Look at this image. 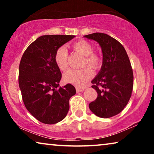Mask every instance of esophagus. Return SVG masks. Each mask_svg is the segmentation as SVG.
I'll return each instance as SVG.
<instances>
[{
    "instance_id": "obj_1",
    "label": "esophagus",
    "mask_w": 154,
    "mask_h": 154,
    "mask_svg": "<svg viewBox=\"0 0 154 154\" xmlns=\"http://www.w3.org/2000/svg\"><path fill=\"white\" fill-rule=\"evenodd\" d=\"M84 90H85V88H79V87H77L76 88V92H83Z\"/></svg>"
}]
</instances>
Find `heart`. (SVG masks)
Masks as SVG:
<instances>
[{"label":"heart","instance_id":"b5f03b06","mask_svg":"<svg viewBox=\"0 0 154 154\" xmlns=\"http://www.w3.org/2000/svg\"><path fill=\"white\" fill-rule=\"evenodd\" d=\"M72 48L75 51L85 56L83 67L88 66L94 71L100 69L102 65V59L100 54L93 52V48L89 42L81 40L73 43ZM54 60L59 69L61 71L66 70L68 68V52L66 48L64 47L59 48L54 53ZM89 67H85L79 70L69 69L64 74V81L78 87H81L92 77V72Z\"/></svg>","mask_w":154,"mask_h":154}]
</instances>
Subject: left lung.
Returning <instances> with one entry per match:
<instances>
[{"label": "left lung", "instance_id": "left-lung-1", "mask_svg": "<svg viewBox=\"0 0 154 154\" xmlns=\"http://www.w3.org/2000/svg\"><path fill=\"white\" fill-rule=\"evenodd\" d=\"M85 37L96 41L102 48L103 64L92 80L97 97L89 108L96 116L107 119L121 113L129 102L133 88V72L125 48L117 40L102 33Z\"/></svg>", "mask_w": 154, "mask_h": 154}]
</instances>
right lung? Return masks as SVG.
Segmentation results:
<instances>
[{
	"mask_svg": "<svg viewBox=\"0 0 154 154\" xmlns=\"http://www.w3.org/2000/svg\"><path fill=\"white\" fill-rule=\"evenodd\" d=\"M75 37L45 35L38 38L25 50L19 69V85L27 110L38 121L54 124L66 117L74 86L59 88L61 71L54 62L56 50Z\"/></svg>",
	"mask_w": 154,
	"mask_h": 154,
	"instance_id": "obj_1",
	"label": "right lung"
}]
</instances>
